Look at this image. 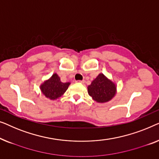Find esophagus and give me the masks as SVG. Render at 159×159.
I'll list each match as a JSON object with an SVG mask.
<instances>
[{
	"mask_svg": "<svg viewBox=\"0 0 159 159\" xmlns=\"http://www.w3.org/2000/svg\"><path fill=\"white\" fill-rule=\"evenodd\" d=\"M75 82L78 83V84H84L85 81H84V80H76Z\"/></svg>",
	"mask_w": 159,
	"mask_h": 159,
	"instance_id": "esophagus-1",
	"label": "esophagus"
}]
</instances>
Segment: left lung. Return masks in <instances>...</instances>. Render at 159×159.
Masks as SVG:
<instances>
[{"instance_id":"left-lung-1","label":"left lung","mask_w":159,"mask_h":159,"mask_svg":"<svg viewBox=\"0 0 159 159\" xmlns=\"http://www.w3.org/2000/svg\"><path fill=\"white\" fill-rule=\"evenodd\" d=\"M117 87L115 83L100 73L88 86L89 94L99 103L107 102L115 97Z\"/></svg>"}]
</instances>
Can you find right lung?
I'll return each mask as SVG.
<instances>
[{
	"mask_svg": "<svg viewBox=\"0 0 159 159\" xmlns=\"http://www.w3.org/2000/svg\"><path fill=\"white\" fill-rule=\"evenodd\" d=\"M70 84V82H61L57 73H54L50 79L45 80L40 86V89L45 97L51 100H55L66 92Z\"/></svg>",
	"mask_w": 159,
	"mask_h": 159,
	"instance_id": "1",
	"label": "right lung"
}]
</instances>
